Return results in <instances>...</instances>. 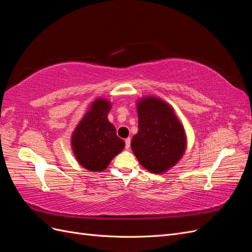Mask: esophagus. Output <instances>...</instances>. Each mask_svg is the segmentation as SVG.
I'll return each instance as SVG.
<instances>
[{
	"label": "esophagus",
	"instance_id": "obj_1",
	"mask_svg": "<svg viewBox=\"0 0 252 252\" xmlns=\"http://www.w3.org/2000/svg\"><path fill=\"white\" fill-rule=\"evenodd\" d=\"M125 148H126V149L130 148V138H127V139L125 140Z\"/></svg>",
	"mask_w": 252,
	"mask_h": 252
}]
</instances>
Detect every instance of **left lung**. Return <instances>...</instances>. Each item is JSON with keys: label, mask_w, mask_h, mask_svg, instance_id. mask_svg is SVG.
I'll use <instances>...</instances> for the list:
<instances>
[{"label": "left lung", "mask_w": 252, "mask_h": 252, "mask_svg": "<svg viewBox=\"0 0 252 252\" xmlns=\"http://www.w3.org/2000/svg\"><path fill=\"white\" fill-rule=\"evenodd\" d=\"M139 131L131 149L140 164L152 173H163L177 164L187 146L186 133L169 104L157 96L136 103Z\"/></svg>", "instance_id": "left-lung-1"}]
</instances>
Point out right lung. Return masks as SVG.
Listing matches in <instances>:
<instances>
[{
    "mask_svg": "<svg viewBox=\"0 0 252 252\" xmlns=\"http://www.w3.org/2000/svg\"><path fill=\"white\" fill-rule=\"evenodd\" d=\"M111 103L98 97L90 104L71 136V147L77 161L89 171H103L111 159L124 149L125 142L117 135L108 121Z\"/></svg>",
    "mask_w": 252,
    "mask_h": 252,
    "instance_id": "right-lung-1",
    "label": "right lung"
}]
</instances>
